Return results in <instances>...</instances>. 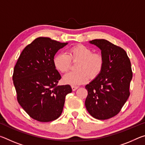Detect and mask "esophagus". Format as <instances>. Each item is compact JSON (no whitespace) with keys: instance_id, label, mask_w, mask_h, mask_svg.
Listing matches in <instances>:
<instances>
[{"instance_id":"34e87169","label":"esophagus","mask_w":145,"mask_h":145,"mask_svg":"<svg viewBox=\"0 0 145 145\" xmlns=\"http://www.w3.org/2000/svg\"><path fill=\"white\" fill-rule=\"evenodd\" d=\"M78 88V86H72V89L73 91H75Z\"/></svg>"}]
</instances>
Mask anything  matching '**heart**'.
Masks as SVG:
<instances>
[{"label": "heart", "instance_id": "heart-1", "mask_svg": "<svg viewBox=\"0 0 145 145\" xmlns=\"http://www.w3.org/2000/svg\"><path fill=\"white\" fill-rule=\"evenodd\" d=\"M72 61H78L76 65L77 71H72L63 77L64 82L72 85L81 84L90 78H95L99 75L104 65V58L101 53L93 52V50L82 45H75L70 48L68 54L60 52L54 57L55 68L60 72L68 71Z\"/></svg>", "mask_w": 145, "mask_h": 145}]
</instances>
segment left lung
<instances>
[{
	"label": "left lung",
	"mask_w": 145,
	"mask_h": 145,
	"mask_svg": "<svg viewBox=\"0 0 145 145\" xmlns=\"http://www.w3.org/2000/svg\"><path fill=\"white\" fill-rule=\"evenodd\" d=\"M90 43L102 50L104 65L99 75L86 86L85 105L93 118L107 120L119 113L130 96L131 63L124 49L109 41L96 39Z\"/></svg>",
	"instance_id": "obj_1"
}]
</instances>
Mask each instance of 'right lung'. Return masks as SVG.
I'll list each match as a JSON object with an SVG mask.
<instances>
[{
  "label": "right lung",
  "mask_w": 145,
  "mask_h": 145,
  "mask_svg": "<svg viewBox=\"0 0 145 145\" xmlns=\"http://www.w3.org/2000/svg\"><path fill=\"white\" fill-rule=\"evenodd\" d=\"M67 43L38 37L27 45L14 67L13 80L17 100L29 116L41 122L57 119L65 97L72 91L70 85L58 86L61 75L53 59Z\"/></svg>",
  "instance_id": "1"
}]
</instances>
